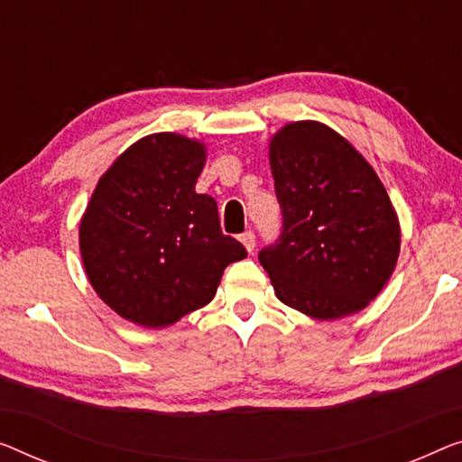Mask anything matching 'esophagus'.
Returning <instances> with one entry per match:
<instances>
[{
    "label": "esophagus",
    "instance_id": "obj_1",
    "mask_svg": "<svg viewBox=\"0 0 462 462\" xmlns=\"http://www.w3.org/2000/svg\"><path fill=\"white\" fill-rule=\"evenodd\" d=\"M240 243H243L245 249L251 253L254 249V232L253 230H246V232L240 234Z\"/></svg>",
    "mask_w": 462,
    "mask_h": 462
}]
</instances>
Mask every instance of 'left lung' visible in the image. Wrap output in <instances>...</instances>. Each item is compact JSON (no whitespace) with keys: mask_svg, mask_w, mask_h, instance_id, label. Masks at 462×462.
<instances>
[{"mask_svg":"<svg viewBox=\"0 0 462 462\" xmlns=\"http://www.w3.org/2000/svg\"><path fill=\"white\" fill-rule=\"evenodd\" d=\"M280 236L259 251L275 297L315 319L374 300L396 267L401 228L371 165L332 128L288 124L270 144Z\"/></svg>","mask_w":462,"mask_h":462,"instance_id":"left-lung-1","label":"left lung"}]
</instances>
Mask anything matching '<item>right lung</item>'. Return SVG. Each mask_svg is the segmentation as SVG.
Segmentation results:
<instances>
[{"instance_id":"right-lung-1","label":"right lung","mask_w":462,"mask_h":462,"mask_svg":"<svg viewBox=\"0 0 462 462\" xmlns=\"http://www.w3.org/2000/svg\"><path fill=\"white\" fill-rule=\"evenodd\" d=\"M203 144L144 136L114 162L80 222V254L95 292L130 321L170 326L216 297L246 257L219 226L216 199L195 192Z\"/></svg>"}]
</instances>
